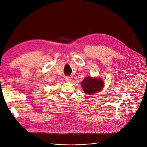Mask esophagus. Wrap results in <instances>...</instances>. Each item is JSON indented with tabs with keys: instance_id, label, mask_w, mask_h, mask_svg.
<instances>
[{
	"instance_id": "1",
	"label": "esophagus",
	"mask_w": 147,
	"mask_h": 147,
	"mask_svg": "<svg viewBox=\"0 0 147 147\" xmlns=\"http://www.w3.org/2000/svg\"><path fill=\"white\" fill-rule=\"evenodd\" d=\"M65 78L66 81H67V82H71L72 81V78L69 76H66L65 77Z\"/></svg>"
}]
</instances>
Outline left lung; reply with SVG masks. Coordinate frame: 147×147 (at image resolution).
Here are the masks:
<instances>
[{"instance_id":"obj_1","label":"left lung","mask_w":147,"mask_h":147,"mask_svg":"<svg viewBox=\"0 0 147 147\" xmlns=\"http://www.w3.org/2000/svg\"><path fill=\"white\" fill-rule=\"evenodd\" d=\"M103 81L99 78L86 77L81 83L83 90L87 94L92 95L100 91L103 86Z\"/></svg>"}]
</instances>
